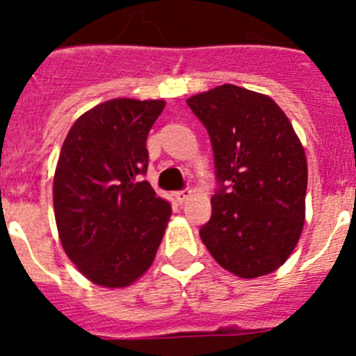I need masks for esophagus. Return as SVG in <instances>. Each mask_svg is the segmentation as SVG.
Instances as JSON below:
<instances>
[{"mask_svg":"<svg viewBox=\"0 0 356 356\" xmlns=\"http://www.w3.org/2000/svg\"><path fill=\"white\" fill-rule=\"evenodd\" d=\"M193 195L191 189H182V191H177L175 193V200H177V203H184V201L189 200V196Z\"/></svg>","mask_w":356,"mask_h":356,"instance_id":"obj_1","label":"esophagus"}]
</instances>
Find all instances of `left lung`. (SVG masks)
I'll return each instance as SVG.
<instances>
[{
	"mask_svg": "<svg viewBox=\"0 0 356 356\" xmlns=\"http://www.w3.org/2000/svg\"><path fill=\"white\" fill-rule=\"evenodd\" d=\"M188 105L210 136L218 181L201 241L238 277L277 270L303 231L308 182L289 118L268 96L232 84L191 96Z\"/></svg>",
	"mask_w": 356,
	"mask_h": 356,
	"instance_id": "8db88e82",
	"label": "left lung"
}]
</instances>
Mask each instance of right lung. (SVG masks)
Masks as SVG:
<instances>
[{
	"label": "right lung",
	"instance_id": "right-lung-1",
	"mask_svg": "<svg viewBox=\"0 0 356 356\" xmlns=\"http://www.w3.org/2000/svg\"><path fill=\"white\" fill-rule=\"evenodd\" d=\"M163 108V99H110L81 115L63 141L53 181L56 227L67 257L98 286L138 281L167 229L168 201L138 182Z\"/></svg>",
	"mask_w": 356,
	"mask_h": 356
}]
</instances>
